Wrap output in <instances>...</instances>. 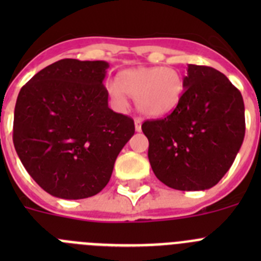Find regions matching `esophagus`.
Listing matches in <instances>:
<instances>
[{"label": "esophagus", "mask_w": 261, "mask_h": 261, "mask_svg": "<svg viewBox=\"0 0 261 261\" xmlns=\"http://www.w3.org/2000/svg\"><path fill=\"white\" fill-rule=\"evenodd\" d=\"M141 125H142V119H140V117H136L135 119L136 132H141Z\"/></svg>", "instance_id": "1"}]
</instances>
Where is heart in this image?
<instances>
[{
  "mask_svg": "<svg viewBox=\"0 0 261 261\" xmlns=\"http://www.w3.org/2000/svg\"><path fill=\"white\" fill-rule=\"evenodd\" d=\"M107 93L120 110L128 106L126 93L136 99L141 114L162 117L180 105L186 93V80L180 70L171 66H140L121 71L117 84L107 85Z\"/></svg>",
  "mask_w": 261,
  "mask_h": 261,
  "instance_id": "b5f03b06",
  "label": "heart"
}]
</instances>
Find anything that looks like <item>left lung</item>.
Listing matches in <instances>:
<instances>
[{
	"label": "left lung",
	"instance_id": "8db88e82",
	"mask_svg": "<svg viewBox=\"0 0 261 261\" xmlns=\"http://www.w3.org/2000/svg\"><path fill=\"white\" fill-rule=\"evenodd\" d=\"M180 105L165 119L146 120L149 162L159 180L179 191H204L229 171L243 144L242 94L221 71L188 65Z\"/></svg>",
	"mask_w": 261,
	"mask_h": 261
}]
</instances>
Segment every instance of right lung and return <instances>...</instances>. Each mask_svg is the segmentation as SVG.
Listing matches in <instances>:
<instances>
[{"instance_id": "obj_1", "label": "right lung", "mask_w": 261, "mask_h": 261, "mask_svg": "<svg viewBox=\"0 0 261 261\" xmlns=\"http://www.w3.org/2000/svg\"><path fill=\"white\" fill-rule=\"evenodd\" d=\"M106 61L64 59L20 89L13 142L20 162L55 197L86 199L107 186L135 123L108 107Z\"/></svg>"}]
</instances>
